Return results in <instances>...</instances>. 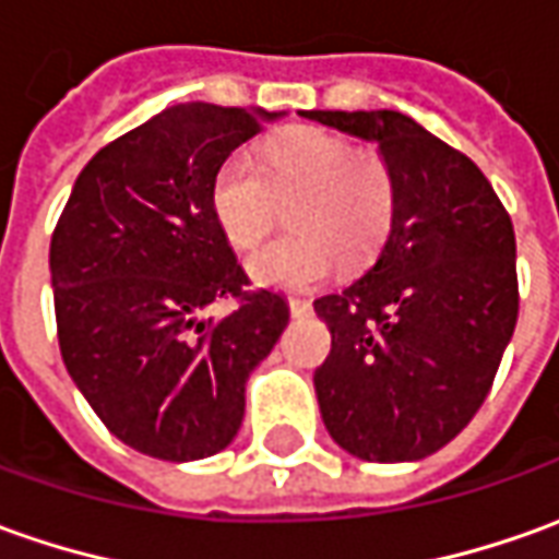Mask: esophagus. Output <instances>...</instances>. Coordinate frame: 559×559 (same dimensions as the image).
Instances as JSON below:
<instances>
[{
	"label": "esophagus",
	"instance_id": "esophagus-1",
	"mask_svg": "<svg viewBox=\"0 0 559 559\" xmlns=\"http://www.w3.org/2000/svg\"><path fill=\"white\" fill-rule=\"evenodd\" d=\"M287 306H290V314H294V318H302V314H309L311 311L309 299H296V296L287 299Z\"/></svg>",
	"mask_w": 559,
	"mask_h": 559
}]
</instances>
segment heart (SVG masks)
<instances>
[{
    "label": "heart",
    "mask_w": 559,
    "mask_h": 559,
    "mask_svg": "<svg viewBox=\"0 0 559 559\" xmlns=\"http://www.w3.org/2000/svg\"><path fill=\"white\" fill-rule=\"evenodd\" d=\"M284 204L290 235L250 257L257 284L309 290L328 278L333 260L352 269L382 248L397 189L385 155L352 150L321 128H296L265 150L260 168L235 152L214 174L211 211L231 248L253 250L275 229Z\"/></svg>",
    "instance_id": "obj_1"
}]
</instances>
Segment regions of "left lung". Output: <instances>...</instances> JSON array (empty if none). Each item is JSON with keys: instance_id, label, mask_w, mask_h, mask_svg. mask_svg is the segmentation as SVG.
I'll return each instance as SVG.
<instances>
[{"instance_id": "left-lung-1", "label": "left lung", "mask_w": 559, "mask_h": 559, "mask_svg": "<svg viewBox=\"0 0 559 559\" xmlns=\"http://www.w3.org/2000/svg\"><path fill=\"white\" fill-rule=\"evenodd\" d=\"M302 119L370 140L397 204L376 263L314 299L330 355L314 394L330 438L364 462L438 453L487 401L518 324L514 226L484 170L394 109Z\"/></svg>"}]
</instances>
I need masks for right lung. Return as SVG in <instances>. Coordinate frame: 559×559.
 I'll use <instances>...</instances> for the list:
<instances>
[{
    "label": "right lung",
    "instance_id": "1",
    "mask_svg": "<svg viewBox=\"0 0 559 559\" xmlns=\"http://www.w3.org/2000/svg\"><path fill=\"white\" fill-rule=\"evenodd\" d=\"M284 112L177 104L91 158L51 235L60 355L131 450L195 462L226 450L245 385L290 321L211 211L216 168ZM235 298L226 319L203 309Z\"/></svg>",
    "mask_w": 559,
    "mask_h": 559
}]
</instances>
